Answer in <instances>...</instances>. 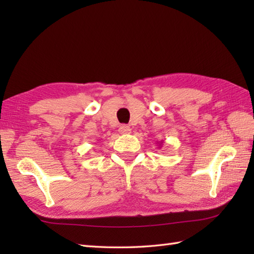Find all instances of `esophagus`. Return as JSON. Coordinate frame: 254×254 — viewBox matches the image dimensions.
Wrapping results in <instances>:
<instances>
[{
  "label": "esophagus",
  "mask_w": 254,
  "mask_h": 254,
  "mask_svg": "<svg viewBox=\"0 0 254 254\" xmlns=\"http://www.w3.org/2000/svg\"><path fill=\"white\" fill-rule=\"evenodd\" d=\"M119 132H120L121 134H128L131 132V128H130V127L123 124V126H120V127H119Z\"/></svg>",
  "instance_id": "obj_1"
}]
</instances>
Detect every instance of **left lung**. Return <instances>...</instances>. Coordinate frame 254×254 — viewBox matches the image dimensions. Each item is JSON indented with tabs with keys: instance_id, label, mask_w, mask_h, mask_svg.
I'll return each mask as SVG.
<instances>
[{
	"instance_id": "obj_1",
	"label": "left lung",
	"mask_w": 254,
	"mask_h": 254,
	"mask_svg": "<svg viewBox=\"0 0 254 254\" xmlns=\"http://www.w3.org/2000/svg\"><path fill=\"white\" fill-rule=\"evenodd\" d=\"M161 144H163V142H161V141H160V142H158V146H159V147L161 146Z\"/></svg>"
}]
</instances>
